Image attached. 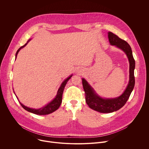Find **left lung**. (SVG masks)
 Instances as JSON below:
<instances>
[{
  "mask_svg": "<svg viewBox=\"0 0 149 149\" xmlns=\"http://www.w3.org/2000/svg\"><path fill=\"white\" fill-rule=\"evenodd\" d=\"M108 36L110 44L121 49L129 58L130 62V80L128 86L121 95L115 98L104 99L95 93L93 88L86 79H82L87 104L91 109L102 113H112L123 107L128 100L135 84L134 75L135 60L133 58L130 46L125 40L121 39L117 35L111 32H109Z\"/></svg>",
  "mask_w": 149,
  "mask_h": 149,
  "instance_id": "obj_1",
  "label": "left lung"
}]
</instances>
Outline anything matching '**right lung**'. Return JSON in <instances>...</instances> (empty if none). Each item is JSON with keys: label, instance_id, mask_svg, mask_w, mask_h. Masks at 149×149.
<instances>
[{"label": "right lung", "instance_id": "obj_1", "mask_svg": "<svg viewBox=\"0 0 149 149\" xmlns=\"http://www.w3.org/2000/svg\"><path fill=\"white\" fill-rule=\"evenodd\" d=\"M26 44H27V43L26 44H25L24 45H23L22 47H21L17 51V52L16 53V58L17 55L19 51H20V49L21 48H24ZM71 77H72V75L69 77L68 78H67L64 81H63L62 83L61 87L58 89V91L56 97L50 103L47 104L46 106H45V107H44L40 108L39 109H31V108L26 107V106H25L22 104H21L19 101V102L20 104V105H22V107L25 110H26V111H28L29 112L32 113L33 114H38V115H47V114H49L50 113H52L54 111H56L59 107V106H60V105L62 102V94H63V90H64V88L66 86V84L67 83V82L71 78Z\"/></svg>", "mask_w": 149, "mask_h": 149}]
</instances>
